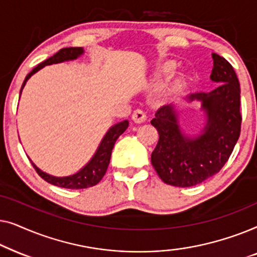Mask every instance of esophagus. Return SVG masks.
I'll list each match as a JSON object with an SVG mask.
<instances>
[{"instance_id": "esophagus-1", "label": "esophagus", "mask_w": 257, "mask_h": 257, "mask_svg": "<svg viewBox=\"0 0 257 257\" xmlns=\"http://www.w3.org/2000/svg\"><path fill=\"white\" fill-rule=\"evenodd\" d=\"M146 113L145 112H144L143 110H136L135 112H133L132 113V119H133V121L135 122H138V124H142V122H144L146 120Z\"/></svg>"}]
</instances>
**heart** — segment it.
<instances>
[{
    "mask_svg": "<svg viewBox=\"0 0 257 257\" xmlns=\"http://www.w3.org/2000/svg\"><path fill=\"white\" fill-rule=\"evenodd\" d=\"M173 69H174V65L173 64H167L165 65L163 69L160 70L159 72V78L160 79H167L168 77L172 75V72H173Z\"/></svg>",
    "mask_w": 257,
    "mask_h": 257,
    "instance_id": "1",
    "label": "heart"
}]
</instances>
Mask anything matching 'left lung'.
Returning <instances> with one entry per match:
<instances>
[{
	"mask_svg": "<svg viewBox=\"0 0 257 257\" xmlns=\"http://www.w3.org/2000/svg\"><path fill=\"white\" fill-rule=\"evenodd\" d=\"M210 79L217 84L209 92L193 93L206 113L201 135L191 138L182 133L172 105L161 106L151 120L159 132V142L151 156L154 170L165 184L192 187L219 173L240 137V83L230 63L213 54Z\"/></svg>",
	"mask_w": 257,
	"mask_h": 257,
	"instance_id": "1",
	"label": "left lung"
}]
</instances>
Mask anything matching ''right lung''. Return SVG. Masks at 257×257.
I'll list each match as a JSON object with an SVG mask.
<instances>
[{
	"label": "right lung",
	"mask_w": 257,
	"mask_h": 257,
	"mask_svg": "<svg viewBox=\"0 0 257 257\" xmlns=\"http://www.w3.org/2000/svg\"><path fill=\"white\" fill-rule=\"evenodd\" d=\"M84 54L83 48H64L61 49L58 52H56L54 56H51L50 58L45 59L44 62H42L41 64H38L36 68L33 69V71L29 72L24 79L22 84V87H21V92H22L24 85H26L27 80L30 78L34 73H36L38 70L44 68L45 65H51L56 64V63H62L65 61H72V59L78 58L80 55ZM128 126V121L124 120L118 122L110 127V130L106 132V135L104 136L103 140L98 146V149L94 153L89 163H87L85 166H84L82 170L77 173L69 175V177H54V175H50L45 172L41 171L36 165H35L33 161H31V165H33L35 170L38 173V175L42 179H44L45 181L49 182V184L58 186V187L62 188H69V189H83V188H89L92 187V186L97 185L106 173V170L108 167V164H110L111 159V153L112 149H113L115 142L119 138V136L122 135L126 131Z\"/></svg>",
	"instance_id": "obj_1"
}]
</instances>
